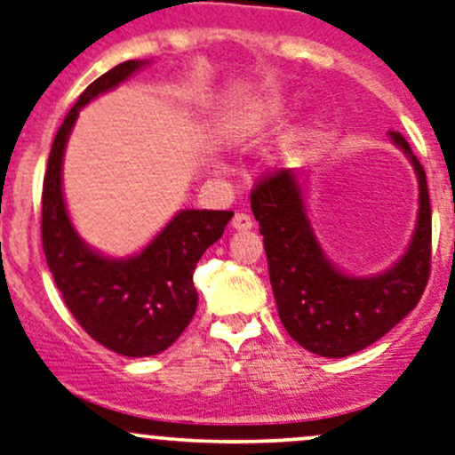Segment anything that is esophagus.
<instances>
[{"label":"esophagus","mask_w":455,"mask_h":455,"mask_svg":"<svg viewBox=\"0 0 455 455\" xmlns=\"http://www.w3.org/2000/svg\"><path fill=\"white\" fill-rule=\"evenodd\" d=\"M231 227L235 228V231H248V228H252V218L248 213L237 212L235 215H233Z\"/></svg>","instance_id":"esophagus-1"}]
</instances>
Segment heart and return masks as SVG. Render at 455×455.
<instances>
[{"label": "heart", "mask_w": 455, "mask_h": 455, "mask_svg": "<svg viewBox=\"0 0 455 455\" xmlns=\"http://www.w3.org/2000/svg\"><path fill=\"white\" fill-rule=\"evenodd\" d=\"M276 115H279V107H276V104H261V107L252 108L251 113L242 115V117L237 119L235 128H233V135L237 137L255 135V132H259L261 128H266L267 124L275 122Z\"/></svg>", "instance_id": "obj_1"}]
</instances>
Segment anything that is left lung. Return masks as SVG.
I'll list each match as a JSON object with an SVG mask.
<instances>
[{
  "instance_id": "left-lung-1",
  "label": "left lung",
  "mask_w": 455,
  "mask_h": 455,
  "mask_svg": "<svg viewBox=\"0 0 455 455\" xmlns=\"http://www.w3.org/2000/svg\"><path fill=\"white\" fill-rule=\"evenodd\" d=\"M390 140L410 156L419 176V222L408 252L379 276H348L329 264L309 227L294 172H270L251 191L281 323L300 347L323 357H347L384 338L417 307L429 281L427 179L405 137L390 131Z\"/></svg>"
}]
</instances>
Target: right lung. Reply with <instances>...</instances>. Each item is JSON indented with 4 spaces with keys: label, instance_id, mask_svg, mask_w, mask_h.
I'll return each mask as SVG.
<instances>
[{
    "label": "right lung",
    "instance_id": "add662e5",
    "mask_svg": "<svg viewBox=\"0 0 455 455\" xmlns=\"http://www.w3.org/2000/svg\"><path fill=\"white\" fill-rule=\"evenodd\" d=\"M141 65L126 60L113 67L69 108L52 143L41 200L43 251L67 309L93 340L126 357L156 355L185 331L198 305L194 267L233 218V212L185 209L140 255L128 259L98 255L71 227L60 165L78 111Z\"/></svg>",
    "mask_w": 455,
    "mask_h": 455
}]
</instances>
